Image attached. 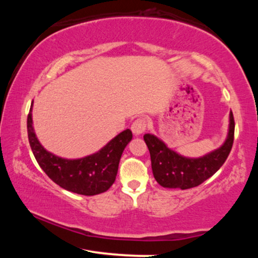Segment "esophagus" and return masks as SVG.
<instances>
[{
    "label": "esophagus",
    "mask_w": 258,
    "mask_h": 258,
    "mask_svg": "<svg viewBox=\"0 0 258 258\" xmlns=\"http://www.w3.org/2000/svg\"><path fill=\"white\" fill-rule=\"evenodd\" d=\"M147 126H148V121L146 118H138L133 121L132 126H131V130H132V132L134 133V135H140L142 134L145 131L147 130Z\"/></svg>",
    "instance_id": "34e87169"
}]
</instances>
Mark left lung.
I'll return each mask as SVG.
<instances>
[{
	"label": "left lung",
	"mask_w": 258,
	"mask_h": 258,
	"mask_svg": "<svg viewBox=\"0 0 258 258\" xmlns=\"http://www.w3.org/2000/svg\"><path fill=\"white\" fill-rule=\"evenodd\" d=\"M143 139L150 152L151 168L156 181L164 187L190 189L202 184L225 163L234 140L233 113L230 112L229 134L224 145L200 158L180 156L152 134H145Z\"/></svg>",
	"instance_id": "1"
}]
</instances>
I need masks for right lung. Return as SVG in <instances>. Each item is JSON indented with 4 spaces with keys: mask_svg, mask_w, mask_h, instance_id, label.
<instances>
[{
    "mask_svg": "<svg viewBox=\"0 0 258 258\" xmlns=\"http://www.w3.org/2000/svg\"><path fill=\"white\" fill-rule=\"evenodd\" d=\"M32 107L27 117L29 145L35 159L52 181L64 190L83 196H94L107 191L116 180L121 154L132 140V132L125 130L107 143L101 150L80 159H64L46 151L35 135Z\"/></svg>",
    "mask_w": 258,
    "mask_h": 258,
    "instance_id": "add662e5",
    "label": "right lung"
}]
</instances>
